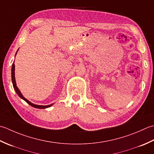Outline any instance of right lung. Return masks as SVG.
<instances>
[{
	"mask_svg": "<svg viewBox=\"0 0 154 154\" xmlns=\"http://www.w3.org/2000/svg\"><path fill=\"white\" fill-rule=\"evenodd\" d=\"M17 53H16V54H17ZM14 70H15V66L14 64L13 63L12 64V70H11V77H12V84H13V87L14 88L16 91V92H17V94L18 95V96L21 98L22 99H23L25 102H26L29 104L31 106H32L34 108H39V109H43V108H49L51 107L52 105H53V103L52 104H50V105H47V106H40V105H36V104H34V103H31L30 101H29L27 99H26L24 98V97L20 91L19 90V89L18 88V87L17 86V84H16V80H15V76H14Z\"/></svg>",
	"mask_w": 154,
	"mask_h": 154,
	"instance_id": "1",
	"label": "right lung"
}]
</instances>
